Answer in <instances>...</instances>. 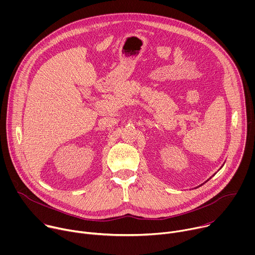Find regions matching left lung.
Masks as SVG:
<instances>
[{
  "label": "left lung",
  "instance_id": "8db88e82",
  "mask_svg": "<svg viewBox=\"0 0 255 255\" xmlns=\"http://www.w3.org/2000/svg\"><path fill=\"white\" fill-rule=\"evenodd\" d=\"M210 178H211V177H210ZM210 178H209V179H210ZM209 179H208V180H209Z\"/></svg>",
  "mask_w": 255,
  "mask_h": 255
}]
</instances>
